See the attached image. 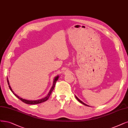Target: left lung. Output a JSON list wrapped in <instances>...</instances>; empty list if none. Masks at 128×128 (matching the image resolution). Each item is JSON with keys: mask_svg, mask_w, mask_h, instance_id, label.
<instances>
[{"mask_svg": "<svg viewBox=\"0 0 128 128\" xmlns=\"http://www.w3.org/2000/svg\"><path fill=\"white\" fill-rule=\"evenodd\" d=\"M75 98H76L77 99V100H78V102H80V103H82V104H84V106H88V105H87V104H86V103H84V102H83L82 101H81V100H80V99L76 96H75Z\"/></svg>", "mask_w": 128, "mask_h": 128, "instance_id": "1", "label": "left lung"}]
</instances>
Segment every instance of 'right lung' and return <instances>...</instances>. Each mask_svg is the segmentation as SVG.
<instances>
[{
	"label": "right lung",
	"instance_id": "right-lung-1",
	"mask_svg": "<svg viewBox=\"0 0 128 128\" xmlns=\"http://www.w3.org/2000/svg\"><path fill=\"white\" fill-rule=\"evenodd\" d=\"M59 78V76L58 75V76H56L54 78V81H53V86H52L50 92H48V94H47V96H45V98H41V99H39V100H26V99H24L20 97L19 96H18L17 95H16V94L14 92V91L12 90V89L10 87V86H9V81L8 80V78H7V82H8V84L9 85V88H10V90H11V91L12 92V93L15 95L17 98H18L20 100L22 101L23 102H24L26 104H39V103H41L42 102H44L46 101H47V100H48L50 95L51 94L52 91H53V90L54 88V87H55V84H56V81H58V79Z\"/></svg>",
	"mask_w": 128,
	"mask_h": 128
}]
</instances>
